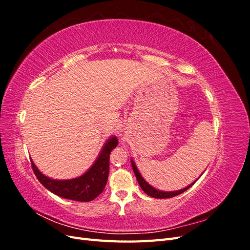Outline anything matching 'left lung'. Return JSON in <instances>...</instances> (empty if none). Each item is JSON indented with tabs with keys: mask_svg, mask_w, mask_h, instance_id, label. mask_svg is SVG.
Wrapping results in <instances>:
<instances>
[{
	"mask_svg": "<svg viewBox=\"0 0 250 250\" xmlns=\"http://www.w3.org/2000/svg\"><path fill=\"white\" fill-rule=\"evenodd\" d=\"M131 167H132V170H133V172H134V175H135V177H137V180H138V183H139V185H140V187L142 188V190L145 192L147 195H149V196H151V197H153V198H160V199H165V198H171V197H174V196H177V195H179V194H181V193H184V192H186L188 188H190L196 181L198 180V178L202 175H201L196 179L194 183H192L191 185H188V187H186V188H181V190H178V191H162V190H157V188H155L154 187H152V186H150L147 181L144 179V177L141 175V173H140V171H139V169L137 168V166H135V164H134V162H133V160L131 158Z\"/></svg>",
	"mask_w": 250,
	"mask_h": 250,
	"instance_id": "left-lung-1",
	"label": "left lung"
}]
</instances>
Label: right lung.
<instances>
[{
    "mask_svg": "<svg viewBox=\"0 0 250 250\" xmlns=\"http://www.w3.org/2000/svg\"><path fill=\"white\" fill-rule=\"evenodd\" d=\"M118 145V139L111 135L104 143L96 161L85 173L72 179H53L42 174L31 160L32 169L40 183L52 193L65 199L87 202L99 196L107 183L109 155Z\"/></svg>",
    "mask_w": 250,
    "mask_h": 250,
    "instance_id": "add662e5",
    "label": "right lung"
}]
</instances>
